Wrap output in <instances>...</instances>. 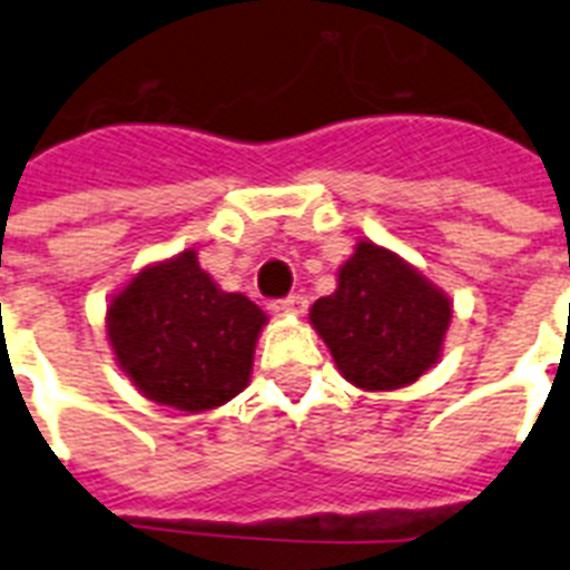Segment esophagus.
<instances>
[{"mask_svg":"<svg viewBox=\"0 0 570 570\" xmlns=\"http://www.w3.org/2000/svg\"><path fill=\"white\" fill-rule=\"evenodd\" d=\"M277 309H284L289 316H301V313L307 309V298H304V295H286V298L277 304Z\"/></svg>","mask_w":570,"mask_h":570,"instance_id":"34e87169","label":"esophagus"}]
</instances>
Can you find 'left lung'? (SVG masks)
I'll return each mask as SVG.
<instances>
[{"instance_id": "8db88e82", "label": "left lung", "mask_w": 570, "mask_h": 570, "mask_svg": "<svg viewBox=\"0 0 570 570\" xmlns=\"http://www.w3.org/2000/svg\"><path fill=\"white\" fill-rule=\"evenodd\" d=\"M451 313V298L415 266L360 239L340 266L336 293L309 309V325L345 381L365 392H392L439 363Z\"/></svg>"}]
</instances>
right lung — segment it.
Segmentation results:
<instances>
[{"label": "right lung", "mask_w": 570, "mask_h": 570, "mask_svg": "<svg viewBox=\"0 0 570 570\" xmlns=\"http://www.w3.org/2000/svg\"><path fill=\"white\" fill-rule=\"evenodd\" d=\"M269 318L225 293L193 248L142 266L108 304V342L128 381L180 413L216 410L248 386L254 345Z\"/></svg>", "instance_id": "1"}]
</instances>
